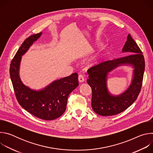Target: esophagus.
Here are the masks:
<instances>
[{"label":"esophagus","mask_w":153,"mask_h":153,"mask_svg":"<svg viewBox=\"0 0 153 153\" xmlns=\"http://www.w3.org/2000/svg\"><path fill=\"white\" fill-rule=\"evenodd\" d=\"M78 80H79V82L80 83L83 82V81H84V77H83V75L80 74V75L79 76V77H78Z\"/></svg>","instance_id":"esophagus-1"}]
</instances>
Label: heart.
Instances as JSON below:
<instances>
[{
  "instance_id": "obj_1",
  "label": "heart",
  "mask_w": 153,
  "mask_h": 153,
  "mask_svg": "<svg viewBox=\"0 0 153 153\" xmlns=\"http://www.w3.org/2000/svg\"><path fill=\"white\" fill-rule=\"evenodd\" d=\"M93 59H94V58H91V59H90V61H92V60H93Z\"/></svg>"
}]
</instances>
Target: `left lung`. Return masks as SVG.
Masks as SVG:
<instances>
[{"mask_svg": "<svg viewBox=\"0 0 153 153\" xmlns=\"http://www.w3.org/2000/svg\"><path fill=\"white\" fill-rule=\"evenodd\" d=\"M126 56L102 62L90 68L87 83L92 90L91 106L94 111L103 116L119 114L137 99L142 85L145 71V59L142 52L129 34L122 49ZM121 65H131L134 77L128 89L122 94L113 96L108 91L106 81L108 73Z\"/></svg>", "mask_w": 153, "mask_h": 153, "instance_id": "8db88e82", "label": "left lung"}]
</instances>
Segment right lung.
Masks as SVG:
<instances>
[{
  "instance_id": "1",
  "label": "right lung",
  "mask_w": 153,
  "mask_h": 153,
  "mask_svg": "<svg viewBox=\"0 0 153 153\" xmlns=\"http://www.w3.org/2000/svg\"><path fill=\"white\" fill-rule=\"evenodd\" d=\"M42 33L33 34L24 42L11 60L10 74L16 99L28 113L43 120H51L61 116L66 110L69 94L79 85L78 74L56 80L42 90L30 88L19 77L20 63L23 56Z\"/></svg>"
}]
</instances>
